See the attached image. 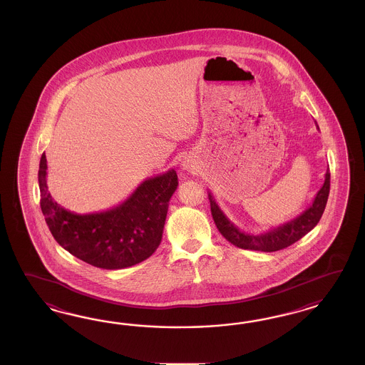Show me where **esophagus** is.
<instances>
[{"label": "esophagus", "mask_w": 365, "mask_h": 365, "mask_svg": "<svg viewBox=\"0 0 365 365\" xmlns=\"http://www.w3.org/2000/svg\"><path fill=\"white\" fill-rule=\"evenodd\" d=\"M183 170H187V171H192V170H194V166H192L191 163H188V162H185V165H183Z\"/></svg>", "instance_id": "1"}]
</instances>
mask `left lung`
<instances>
[{
	"mask_svg": "<svg viewBox=\"0 0 365 365\" xmlns=\"http://www.w3.org/2000/svg\"><path fill=\"white\" fill-rule=\"evenodd\" d=\"M329 188H331V173L328 168L324 185L316 194V198L309 207L294 220L287 222L264 234L255 235V234L241 232L225 215V212L221 210L214 197L209 192L211 215L217 225V229L220 230L222 235L237 247L247 249V250H258V252H277L297 242L319 223L329 197Z\"/></svg>",
	"mask_w": 365,
	"mask_h": 365,
	"instance_id": "8db88e82",
	"label": "left lung"
}]
</instances>
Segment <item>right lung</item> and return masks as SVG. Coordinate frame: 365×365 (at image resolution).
Here are the masks:
<instances>
[{
    "mask_svg": "<svg viewBox=\"0 0 365 365\" xmlns=\"http://www.w3.org/2000/svg\"><path fill=\"white\" fill-rule=\"evenodd\" d=\"M46 158L38 168L40 206L57 243L100 269H124L147 259L160 245L168 202L178 187L175 170L145 179L122 205L95 214L61 207L46 186Z\"/></svg>",
    "mask_w": 365,
    "mask_h": 365,
    "instance_id": "right-lung-1",
    "label": "right lung"
}]
</instances>
